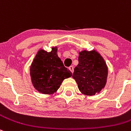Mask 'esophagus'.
Masks as SVG:
<instances>
[{
	"instance_id": "34e87169",
	"label": "esophagus",
	"mask_w": 131,
	"mask_h": 131,
	"mask_svg": "<svg viewBox=\"0 0 131 131\" xmlns=\"http://www.w3.org/2000/svg\"><path fill=\"white\" fill-rule=\"evenodd\" d=\"M69 68L70 70V71H71V72H72V73L74 72V67H73L72 66H70V67L69 68Z\"/></svg>"
}]
</instances>
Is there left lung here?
Instances as JSON below:
<instances>
[{
	"label": "left lung",
	"mask_w": 131,
	"mask_h": 131,
	"mask_svg": "<svg viewBox=\"0 0 131 131\" xmlns=\"http://www.w3.org/2000/svg\"><path fill=\"white\" fill-rule=\"evenodd\" d=\"M79 54V64L74 68L72 78L81 93L93 96L105 86L108 67L102 56L96 50H83Z\"/></svg>",
	"instance_id": "1"
}]
</instances>
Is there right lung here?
<instances>
[{
	"label": "right lung",
	"instance_id": "1",
	"mask_svg": "<svg viewBox=\"0 0 131 131\" xmlns=\"http://www.w3.org/2000/svg\"><path fill=\"white\" fill-rule=\"evenodd\" d=\"M57 51V46L52 47L50 52L39 50L30 66L33 85L37 90L44 94L56 92L63 80L72 75L58 57Z\"/></svg>",
	"mask_w": 131,
	"mask_h": 131
}]
</instances>
